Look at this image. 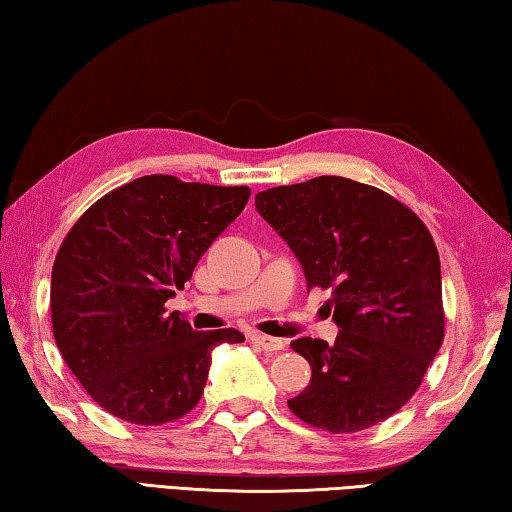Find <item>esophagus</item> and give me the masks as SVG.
I'll use <instances>...</instances> for the list:
<instances>
[{
    "label": "esophagus",
    "mask_w": 512,
    "mask_h": 512,
    "mask_svg": "<svg viewBox=\"0 0 512 512\" xmlns=\"http://www.w3.org/2000/svg\"><path fill=\"white\" fill-rule=\"evenodd\" d=\"M251 340H254L256 345L265 351H281L283 347H286V342L283 340L272 338V335H263V333H254L251 335Z\"/></svg>",
    "instance_id": "obj_1"
}]
</instances>
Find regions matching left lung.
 I'll list each match as a JSON object with an SVG mask.
<instances>
[{
    "label": "left lung",
    "instance_id": "left-lung-1",
    "mask_svg": "<svg viewBox=\"0 0 512 512\" xmlns=\"http://www.w3.org/2000/svg\"><path fill=\"white\" fill-rule=\"evenodd\" d=\"M295 251L308 290H331L338 338H299L311 383L288 401L301 422L356 433L388 420L420 388L445 340L440 256L426 224L388 192L315 177L256 195Z\"/></svg>",
    "mask_w": 512,
    "mask_h": 512
}]
</instances>
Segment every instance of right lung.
<instances>
[{
	"label": "right lung",
	"mask_w": 512,
	"mask_h": 512,
	"mask_svg": "<svg viewBox=\"0 0 512 512\" xmlns=\"http://www.w3.org/2000/svg\"><path fill=\"white\" fill-rule=\"evenodd\" d=\"M249 195L149 174L95 201L65 236L49 297L54 340L111 415L142 426L179 420L204 395L213 349L245 342L236 329L195 331L165 301Z\"/></svg>",
	"instance_id": "right-lung-1"
}]
</instances>
